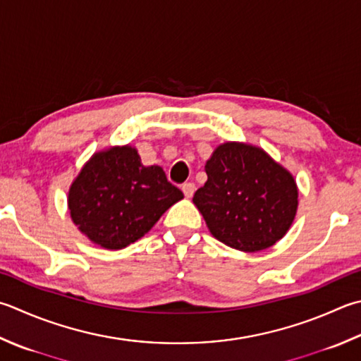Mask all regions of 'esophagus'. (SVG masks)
<instances>
[{"mask_svg":"<svg viewBox=\"0 0 361 361\" xmlns=\"http://www.w3.org/2000/svg\"><path fill=\"white\" fill-rule=\"evenodd\" d=\"M195 183L193 182H185V183H182V192H183V195L187 196V198H192L193 196V193H195Z\"/></svg>","mask_w":361,"mask_h":361,"instance_id":"1","label":"esophagus"}]
</instances>
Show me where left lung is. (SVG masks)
<instances>
[{"label":"left lung","instance_id":"left-lung-1","mask_svg":"<svg viewBox=\"0 0 361 361\" xmlns=\"http://www.w3.org/2000/svg\"><path fill=\"white\" fill-rule=\"evenodd\" d=\"M204 168L207 182L193 202L215 239L253 253L288 233L297 212L295 180L262 149L224 142Z\"/></svg>","mask_w":361,"mask_h":361}]
</instances>
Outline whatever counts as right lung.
I'll list each match as a JSON object with an SVG mask.
<instances>
[{"mask_svg":"<svg viewBox=\"0 0 361 361\" xmlns=\"http://www.w3.org/2000/svg\"><path fill=\"white\" fill-rule=\"evenodd\" d=\"M182 198L160 166H145L138 152L124 146L86 163L69 190V210L94 243L121 250L145 235Z\"/></svg>","mask_w":361,"mask_h":361,"instance_id":"1","label":"right lung"}]
</instances>
